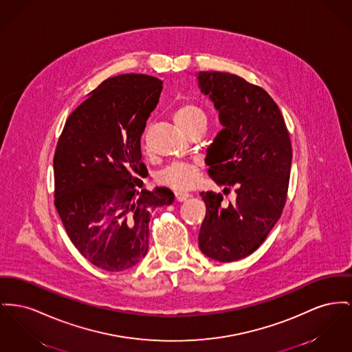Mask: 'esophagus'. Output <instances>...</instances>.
<instances>
[{"instance_id": "obj_1", "label": "esophagus", "mask_w": 352, "mask_h": 352, "mask_svg": "<svg viewBox=\"0 0 352 352\" xmlns=\"http://www.w3.org/2000/svg\"><path fill=\"white\" fill-rule=\"evenodd\" d=\"M188 198H190V194H186V192H175V199L178 202H185Z\"/></svg>"}]
</instances>
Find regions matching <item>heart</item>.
Returning <instances> with one entry per match:
<instances>
[{
	"instance_id": "1",
	"label": "heart",
	"mask_w": 352,
	"mask_h": 352,
	"mask_svg": "<svg viewBox=\"0 0 352 352\" xmlns=\"http://www.w3.org/2000/svg\"><path fill=\"white\" fill-rule=\"evenodd\" d=\"M174 121L182 131H188L191 127L201 122H206V114L198 104H181L174 113ZM199 166L195 164H174L166 167L158 175V182L177 191H186L198 184Z\"/></svg>"
}]
</instances>
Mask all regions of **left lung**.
<instances>
[{
    "label": "left lung",
    "instance_id": "8db88e82",
    "mask_svg": "<svg viewBox=\"0 0 352 352\" xmlns=\"http://www.w3.org/2000/svg\"><path fill=\"white\" fill-rule=\"evenodd\" d=\"M201 91L219 113L223 129L207 148L208 175L221 192H201L206 215L199 248L211 259L234 262L259 248L275 226L287 198L292 150L283 116L269 93L239 76L199 72Z\"/></svg>",
    "mask_w": 352,
    "mask_h": 352
}]
</instances>
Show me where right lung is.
Masks as SVG:
<instances>
[{
    "label": "right lung",
    "mask_w": 352,
    "mask_h": 352,
    "mask_svg": "<svg viewBox=\"0 0 352 352\" xmlns=\"http://www.w3.org/2000/svg\"><path fill=\"white\" fill-rule=\"evenodd\" d=\"M162 81L146 74L104 80L67 118L54 153V205L72 243L94 266L122 271L148 250L151 212L174 202L144 188L141 137Z\"/></svg>",
    "instance_id": "right-lung-1"
}]
</instances>
